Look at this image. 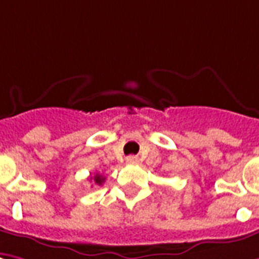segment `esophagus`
<instances>
[{"mask_svg":"<svg viewBox=\"0 0 259 259\" xmlns=\"http://www.w3.org/2000/svg\"><path fill=\"white\" fill-rule=\"evenodd\" d=\"M126 161H127V164H135V163L139 161V159H137V156H129V157L126 159Z\"/></svg>","mask_w":259,"mask_h":259,"instance_id":"34e87169","label":"esophagus"}]
</instances>
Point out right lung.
I'll return each mask as SVG.
<instances>
[{"label": "right lung", "instance_id": "add662e5", "mask_svg": "<svg viewBox=\"0 0 259 259\" xmlns=\"http://www.w3.org/2000/svg\"><path fill=\"white\" fill-rule=\"evenodd\" d=\"M91 180L95 181V184H99V186H102V184H103V181H105V177H103V176H100V174H95L93 177H91Z\"/></svg>", "mask_w": 259, "mask_h": 259}]
</instances>
